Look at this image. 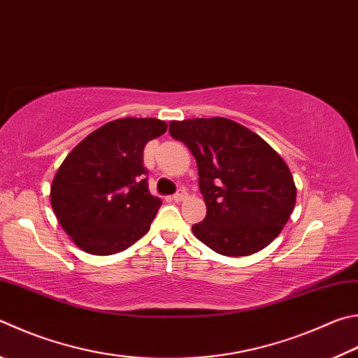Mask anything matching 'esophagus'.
Here are the masks:
<instances>
[{
  "mask_svg": "<svg viewBox=\"0 0 358 358\" xmlns=\"http://www.w3.org/2000/svg\"><path fill=\"white\" fill-rule=\"evenodd\" d=\"M175 201H183V200H186L187 199V192H186V189H183V187H181V189H178L177 192L173 194V197H172Z\"/></svg>",
  "mask_w": 358,
  "mask_h": 358,
  "instance_id": "1",
  "label": "esophagus"
}]
</instances>
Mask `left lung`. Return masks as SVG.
Here are the masks:
<instances>
[{"instance_id": "left-lung-1", "label": "left lung", "mask_w": 358, "mask_h": 358, "mask_svg": "<svg viewBox=\"0 0 358 358\" xmlns=\"http://www.w3.org/2000/svg\"><path fill=\"white\" fill-rule=\"evenodd\" d=\"M199 167L206 216L192 225L201 243L225 257H247L280 235L296 205L292 175L274 148L224 117L169 123Z\"/></svg>"}]
</instances>
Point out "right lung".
I'll return each instance as SVG.
<instances>
[{
    "label": "right lung",
    "instance_id": "right-lung-1",
    "mask_svg": "<svg viewBox=\"0 0 358 358\" xmlns=\"http://www.w3.org/2000/svg\"><path fill=\"white\" fill-rule=\"evenodd\" d=\"M166 129L158 119H117L67 155L50 197L57 220L80 249L113 255L150 230L161 200L148 191L142 153Z\"/></svg>",
    "mask_w": 358,
    "mask_h": 358
}]
</instances>
